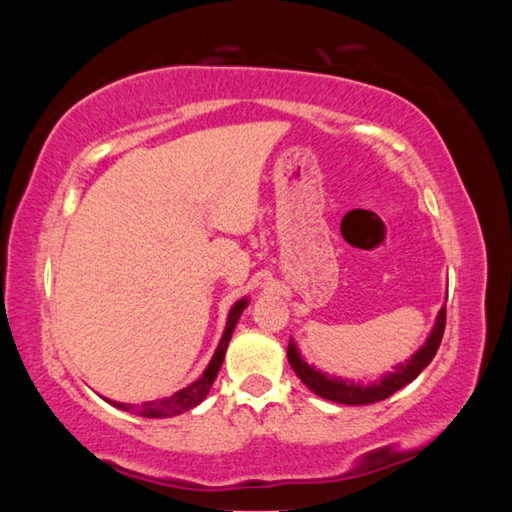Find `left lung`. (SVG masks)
<instances>
[{"label":"left lung","mask_w":512,"mask_h":512,"mask_svg":"<svg viewBox=\"0 0 512 512\" xmlns=\"http://www.w3.org/2000/svg\"><path fill=\"white\" fill-rule=\"evenodd\" d=\"M445 320H447V307L438 311L436 325H433L431 334L427 343L413 354V357L400 363L393 372L381 377L375 384L363 386L359 381L352 379H341V377H329L325 372H320L316 368H311L307 361L300 359V352L293 341H289V350L287 357L289 363L296 375L300 377L302 384H305L311 393H316L318 397H325L329 402H339V404H350V406H361V404H375L391 397L395 391H400L406 384L420 375V372L429 366L431 359L436 357V352L440 348V341H443V332H445Z\"/></svg>","instance_id":"1"}]
</instances>
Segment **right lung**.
<instances>
[{"label": "right lung", "mask_w": 512, "mask_h": 512, "mask_svg": "<svg viewBox=\"0 0 512 512\" xmlns=\"http://www.w3.org/2000/svg\"><path fill=\"white\" fill-rule=\"evenodd\" d=\"M246 305H248V300H239L237 305L230 309L228 325H225V332H223L219 348H216L210 366L205 368L203 375L198 377L194 384H189L187 388H183V391L173 393L171 397H164V400H155V402H144V404H124V402H110V400L108 402L112 406H117V409H121V411H131L135 415H142V418H171V415H180L189 409H194V406L201 404L203 397L210 393L214 379H216V375H219L225 350H228V343L232 339V332H235L237 320L241 316V311L246 309Z\"/></svg>", "instance_id": "add662e5"}]
</instances>
